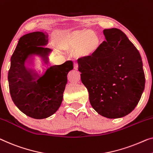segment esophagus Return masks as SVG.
<instances>
[{
	"instance_id": "obj_1",
	"label": "esophagus",
	"mask_w": 153,
	"mask_h": 153,
	"mask_svg": "<svg viewBox=\"0 0 153 153\" xmlns=\"http://www.w3.org/2000/svg\"><path fill=\"white\" fill-rule=\"evenodd\" d=\"M74 69L77 70V68H78V65H77V63L75 62L74 64Z\"/></svg>"
}]
</instances>
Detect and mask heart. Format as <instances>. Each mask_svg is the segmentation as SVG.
Wrapping results in <instances>:
<instances>
[{
	"label": "heart",
	"instance_id": "b5f03b06",
	"mask_svg": "<svg viewBox=\"0 0 153 153\" xmlns=\"http://www.w3.org/2000/svg\"><path fill=\"white\" fill-rule=\"evenodd\" d=\"M101 44L100 36L91 30L74 31L65 36L61 41L62 47L65 49L76 48L77 55L82 58H87L96 53Z\"/></svg>",
	"mask_w": 153,
	"mask_h": 153
}]
</instances>
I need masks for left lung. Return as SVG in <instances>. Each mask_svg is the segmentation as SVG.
Here are the masks:
<instances>
[{
  "label": "left lung",
  "instance_id": "1",
  "mask_svg": "<svg viewBox=\"0 0 153 153\" xmlns=\"http://www.w3.org/2000/svg\"><path fill=\"white\" fill-rule=\"evenodd\" d=\"M106 41L93 56L77 60L81 80L91 106L100 115L115 119L137 105L145 86L142 58L119 29H104Z\"/></svg>",
  "mask_w": 153,
  "mask_h": 153
}]
</instances>
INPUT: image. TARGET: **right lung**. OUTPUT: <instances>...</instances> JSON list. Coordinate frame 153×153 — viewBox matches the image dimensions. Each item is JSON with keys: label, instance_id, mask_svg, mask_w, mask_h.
<instances>
[{"label": "right lung", "instance_id": "1", "mask_svg": "<svg viewBox=\"0 0 153 153\" xmlns=\"http://www.w3.org/2000/svg\"><path fill=\"white\" fill-rule=\"evenodd\" d=\"M47 36L40 31L20 38L11 58L8 73L10 95L20 111L34 119H44L53 115L60 106L67 82V74L73 62L47 67L40 76L29 67L33 55L42 56L46 65L51 50L44 46Z\"/></svg>", "mask_w": 153, "mask_h": 153}]
</instances>
